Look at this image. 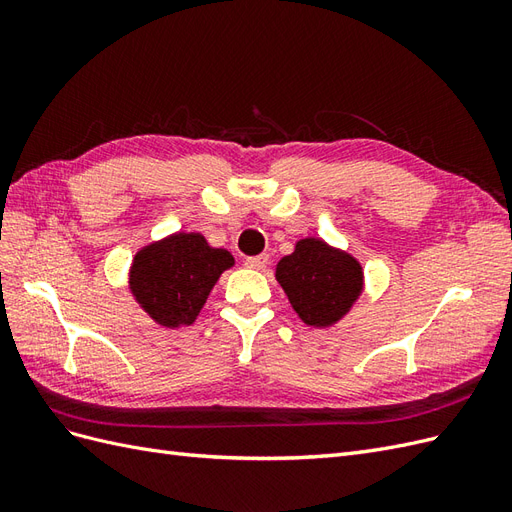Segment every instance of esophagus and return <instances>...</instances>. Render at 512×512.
Masks as SVG:
<instances>
[{
	"label": "esophagus",
	"instance_id": "esophagus-1",
	"mask_svg": "<svg viewBox=\"0 0 512 512\" xmlns=\"http://www.w3.org/2000/svg\"><path fill=\"white\" fill-rule=\"evenodd\" d=\"M267 262H269V256H267V254H258V256L245 258V267H247V269H256V271H260V269H265V267H267Z\"/></svg>",
	"mask_w": 512,
	"mask_h": 512
}]
</instances>
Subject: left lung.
Returning <instances> with one entry per match:
<instances>
[{"mask_svg": "<svg viewBox=\"0 0 512 512\" xmlns=\"http://www.w3.org/2000/svg\"><path fill=\"white\" fill-rule=\"evenodd\" d=\"M297 316L316 329L342 320L363 292V267L352 254L316 237L299 239L275 267Z\"/></svg>", "mask_w": 512, "mask_h": 512, "instance_id": "obj_1", "label": "left lung"}]
</instances>
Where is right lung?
Segmentation results:
<instances>
[{"label": "right lung", "instance_id": "1", "mask_svg": "<svg viewBox=\"0 0 512 512\" xmlns=\"http://www.w3.org/2000/svg\"><path fill=\"white\" fill-rule=\"evenodd\" d=\"M235 265L200 232H173L136 252L128 273L134 301L166 329L188 327L207 303L220 275Z\"/></svg>", "mask_w": 512, "mask_h": 512}]
</instances>
